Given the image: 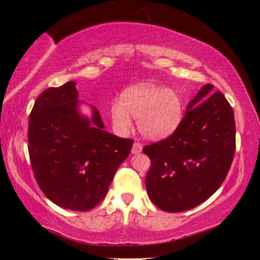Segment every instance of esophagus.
Segmentation results:
<instances>
[{"label":"esophagus","instance_id":"esophagus-1","mask_svg":"<svg viewBox=\"0 0 260 260\" xmlns=\"http://www.w3.org/2000/svg\"><path fill=\"white\" fill-rule=\"evenodd\" d=\"M141 151H142V144H141L140 142H134L133 144V148H132V153H140Z\"/></svg>","mask_w":260,"mask_h":260}]
</instances>
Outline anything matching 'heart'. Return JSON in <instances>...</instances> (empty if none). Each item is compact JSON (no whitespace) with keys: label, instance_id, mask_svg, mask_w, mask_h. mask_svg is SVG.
<instances>
[{"label":"heart","instance_id":"obj_1","mask_svg":"<svg viewBox=\"0 0 260 260\" xmlns=\"http://www.w3.org/2000/svg\"><path fill=\"white\" fill-rule=\"evenodd\" d=\"M110 116L114 127L126 132L132 126V118H139L141 133L151 140L170 136L182 120L183 107L179 95L165 87L140 83L127 88L121 100L110 105Z\"/></svg>","mask_w":260,"mask_h":260}]
</instances>
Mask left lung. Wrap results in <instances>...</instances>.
<instances>
[{"label": "left lung", "mask_w": 260, "mask_h": 260, "mask_svg": "<svg viewBox=\"0 0 260 260\" xmlns=\"http://www.w3.org/2000/svg\"><path fill=\"white\" fill-rule=\"evenodd\" d=\"M208 83L188 104L177 129L143 147L151 161L146 178L149 199L166 212L203 203L226 179L234 158L235 119L221 91Z\"/></svg>", "instance_id": "obj_1"}]
</instances>
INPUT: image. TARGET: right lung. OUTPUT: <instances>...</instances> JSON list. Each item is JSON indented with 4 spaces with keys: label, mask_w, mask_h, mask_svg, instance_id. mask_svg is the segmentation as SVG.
Listing matches in <instances>:
<instances>
[{
    "label": "right lung",
    "mask_w": 260,
    "mask_h": 260,
    "mask_svg": "<svg viewBox=\"0 0 260 260\" xmlns=\"http://www.w3.org/2000/svg\"><path fill=\"white\" fill-rule=\"evenodd\" d=\"M76 82L47 88L29 114L28 153L35 180L52 203L89 211L107 196L134 141L105 132L100 111H77Z\"/></svg>",
    "instance_id": "obj_1"
}]
</instances>
